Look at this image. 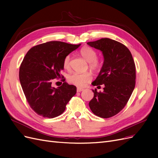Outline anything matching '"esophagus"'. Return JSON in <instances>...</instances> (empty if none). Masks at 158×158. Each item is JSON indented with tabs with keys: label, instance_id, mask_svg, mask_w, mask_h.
<instances>
[{
	"label": "esophagus",
	"instance_id": "1",
	"mask_svg": "<svg viewBox=\"0 0 158 158\" xmlns=\"http://www.w3.org/2000/svg\"><path fill=\"white\" fill-rule=\"evenodd\" d=\"M84 90L83 88H77V92H82Z\"/></svg>",
	"mask_w": 158,
	"mask_h": 158
}]
</instances>
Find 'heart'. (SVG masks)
I'll return each instance as SVG.
<instances>
[{"label": "heart", "instance_id": "heart-1", "mask_svg": "<svg viewBox=\"0 0 158 158\" xmlns=\"http://www.w3.org/2000/svg\"><path fill=\"white\" fill-rule=\"evenodd\" d=\"M80 53L83 58L89 63V67L91 69L94 70H98L101 67L98 60L97 59V52L94 49L88 46H84L80 51ZM70 56H66L63 61V66L65 69H69L70 68ZM92 78V74L89 73H74L70 74L68 77L69 82L79 87H82L90 82Z\"/></svg>", "mask_w": 158, "mask_h": 158}]
</instances>
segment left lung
Masks as SVG:
<instances>
[{
    "label": "left lung",
    "mask_w": 158,
    "mask_h": 158,
    "mask_svg": "<svg viewBox=\"0 0 158 158\" xmlns=\"http://www.w3.org/2000/svg\"><path fill=\"white\" fill-rule=\"evenodd\" d=\"M87 44L101 51L104 59L98 77L92 83L98 87L103 84V92L92 89L94 96L89 106L95 115L111 117L125 107L135 89V62L127 47L117 41L102 38Z\"/></svg>",
    "instance_id": "1"
}]
</instances>
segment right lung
I'll return each instance as SVG.
<instances>
[{"label":"right lung","mask_w":158,"mask_h":158,"mask_svg":"<svg viewBox=\"0 0 158 158\" xmlns=\"http://www.w3.org/2000/svg\"><path fill=\"white\" fill-rule=\"evenodd\" d=\"M61 41H49L30 49L23 59L19 79L31 108L47 118L59 116L76 93V87L64 82L61 86H52L64 69L63 61L80 46Z\"/></svg>","instance_id":"1"}]
</instances>
